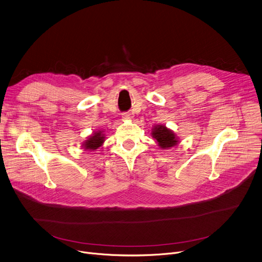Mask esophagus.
Listing matches in <instances>:
<instances>
[{
    "mask_svg": "<svg viewBox=\"0 0 262 262\" xmlns=\"http://www.w3.org/2000/svg\"><path fill=\"white\" fill-rule=\"evenodd\" d=\"M130 117H132V116H130L129 113H123V114H122V118H123V119H130Z\"/></svg>",
    "mask_w": 262,
    "mask_h": 262,
    "instance_id": "34e87169",
    "label": "esophagus"
}]
</instances>
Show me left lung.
<instances>
[{
    "mask_svg": "<svg viewBox=\"0 0 262 262\" xmlns=\"http://www.w3.org/2000/svg\"><path fill=\"white\" fill-rule=\"evenodd\" d=\"M151 135L158 141V145L161 148H170L178 144V139L176 138V135L164 125L155 126V128H152Z\"/></svg>",
    "mask_w": 262,
    "mask_h": 262,
    "instance_id": "obj_1",
    "label": "left lung"
}]
</instances>
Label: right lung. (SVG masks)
Listing matches in <instances>:
<instances>
[{"mask_svg":"<svg viewBox=\"0 0 262 262\" xmlns=\"http://www.w3.org/2000/svg\"><path fill=\"white\" fill-rule=\"evenodd\" d=\"M104 142V137L102 132H95L83 143L84 149L95 150L102 145Z\"/></svg>","mask_w":262,"mask_h":262,"instance_id":"add662e5","label":"right lung"}]
</instances>
